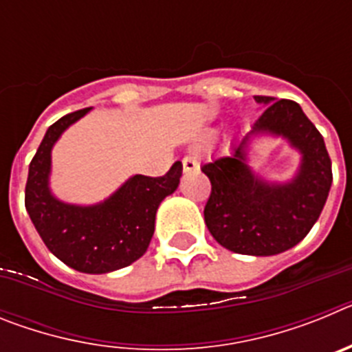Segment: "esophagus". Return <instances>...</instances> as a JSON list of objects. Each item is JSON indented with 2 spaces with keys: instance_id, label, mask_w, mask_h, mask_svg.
I'll return each mask as SVG.
<instances>
[{
  "instance_id": "esophagus-1",
  "label": "esophagus",
  "mask_w": 352,
  "mask_h": 352,
  "mask_svg": "<svg viewBox=\"0 0 352 352\" xmlns=\"http://www.w3.org/2000/svg\"><path fill=\"white\" fill-rule=\"evenodd\" d=\"M199 169V162L194 157H185L183 158V170L185 173H194Z\"/></svg>"
}]
</instances>
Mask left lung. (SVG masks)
Returning <instances> with one entry per match:
<instances>
[{
    "mask_svg": "<svg viewBox=\"0 0 352 352\" xmlns=\"http://www.w3.org/2000/svg\"><path fill=\"white\" fill-rule=\"evenodd\" d=\"M254 100L264 113L250 132L232 142L229 155L201 167L211 182L204 222L227 250L276 256L309 234L324 208L333 174L324 139L296 102L273 96ZM263 135L284 138L300 153V167L289 182H268L251 169L250 144Z\"/></svg>",
    "mask_w": 352,
    "mask_h": 352,
    "instance_id": "left-lung-1",
    "label": "left lung"
}]
</instances>
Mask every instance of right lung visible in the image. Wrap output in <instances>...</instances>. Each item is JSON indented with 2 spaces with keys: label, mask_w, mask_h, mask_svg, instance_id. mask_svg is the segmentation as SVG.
<instances>
[{
  "label": "right lung",
  "mask_w": 352,
  "mask_h": 352,
  "mask_svg": "<svg viewBox=\"0 0 352 352\" xmlns=\"http://www.w3.org/2000/svg\"><path fill=\"white\" fill-rule=\"evenodd\" d=\"M91 111L80 109L51 125L30 164L26 210L45 247L80 273H111L144 256L155 232L160 203L179 185L183 166L176 162L162 178L133 174L96 204H72L51 190L52 148L61 133Z\"/></svg>",
  "instance_id": "obj_1"
}]
</instances>
